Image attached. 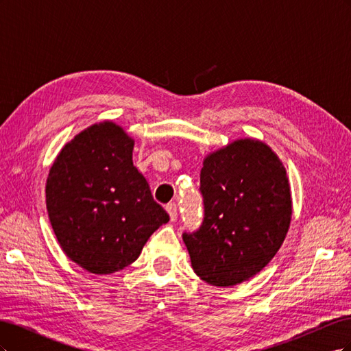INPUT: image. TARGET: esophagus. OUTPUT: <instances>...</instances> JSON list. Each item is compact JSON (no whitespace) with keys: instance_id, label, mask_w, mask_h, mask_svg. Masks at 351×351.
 Returning a JSON list of instances; mask_svg holds the SVG:
<instances>
[{"instance_id":"34e87169","label":"esophagus","mask_w":351,"mask_h":351,"mask_svg":"<svg viewBox=\"0 0 351 351\" xmlns=\"http://www.w3.org/2000/svg\"><path fill=\"white\" fill-rule=\"evenodd\" d=\"M167 212H168V215H169V219H171V221L177 219L178 212H177V205L176 204H168L167 205Z\"/></svg>"}]
</instances>
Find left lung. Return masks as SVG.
I'll return each instance as SVG.
<instances>
[{
    "mask_svg": "<svg viewBox=\"0 0 351 351\" xmlns=\"http://www.w3.org/2000/svg\"><path fill=\"white\" fill-rule=\"evenodd\" d=\"M205 217L183 234L200 280L232 287L261 272L289 232L293 200L284 164L258 139H237L210 152L200 169Z\"/></svg>",
    "mask_w": 351,
    "mask_h": 351,
    "instance_id": "obj_1",
    "label": "left lung"
}]
</instances>
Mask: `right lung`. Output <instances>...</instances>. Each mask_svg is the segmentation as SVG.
<instances>
[{
  "label": "right lung",
  "instance_id": "1",
  "mask_svg": "<svg viewBox=\"0 0 351 351\" xmlns=\"http://www.w3.org/2000/svg\"><path fill=\"white\" fill-rule=\"evenodd\" d=\"M134 139L121 125L95 123L67 142L49 168L45 195L66 256L90 274L133 263L169 217L133 165Z\"/></svg>",
  "mask_w": 351,
  "mask_h": 351
}]
</instances>
